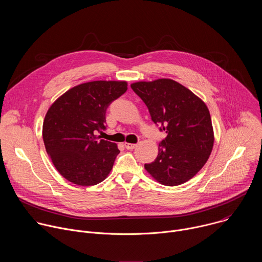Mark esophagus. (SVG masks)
<instances>
[{
  "label": "esophagus",
  "instance_id": "34e87169",
  "mask_svg": "<svg viewBox=\"0 0 262 262\" xmlns=\"http://www.w3.org/2000/svg\"><path fill=\"white\" fill-rule=\"evenodd\" d=\"M136 146H137V144H134V143H124V147L126 149H128V150H130V149H134Z\"/></svg>",
  "mask_w": 262,
  "mask_h": 262
}]
</instances>
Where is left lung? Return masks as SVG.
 Masks as SVG:
<instances>
[{
    "mask_svg": "<svg viewBox=\"0 0 262 262\" xmlns=\"http://www.w3.org/2000/svg\"><path fill=\"white\" fill-rule=\"evenodd\" d=\"M130 87L147 105L152 121L167 134L157 159L145 164V170L168 186L190 180L209 159L214 142L205 102L171 79L141 81Z\"/></svg>",
    "mask_w": 262,
    "mask_h": 262,
    "instance_id": "1",
    "label": "left lung"
}]
</instances>
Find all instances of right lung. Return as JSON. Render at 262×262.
<instances>
[{"instance_id":"add662e5","label":"right lung","mask_w":262,"mask_h":262,"mask_svg":"<svg viewBox=\"0 0 262 262\" xmlns=\"http://www.w3.org/2000/svg\"><path fill=\"white\" fill-rule=\"evenodd\" d=\"M127 90L125 81H93L74 86L50 106L42 125L46 150L68 181L83 186L104 180L120 152L99 140L108 104Z\"/></svg>"}]
</instances>
